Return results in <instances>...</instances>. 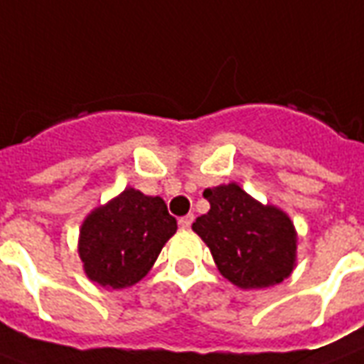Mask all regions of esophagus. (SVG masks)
Returning a JSON list of instances; mask_svg holds the SVG:
<instances>
[{
	"label": "esophagus",
	"instance_id": "esophagus-1",
	"mask_svg": "<svg viewBox=\"0 0 364 364\" xmlns=\"http://www.w3.org/2000/svg\"><path fill=\"white\" fill-rule=\"evenodd\" d=\"M192 223H193V215L192 213L184 215V217H180V219H178L180 229H190V227H192Z\"/></svg>",
	"mask_w": 364,
	"mask_h": 364
}]
</instances>
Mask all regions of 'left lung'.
<instances>
[{
  "label": "left lung",
  "instance_id": "left-lung-1",
  "mask_svg": "<svg viewBox=\"0 0 364 364\" xmlns=\"http://www.w3.org/2000/svg\"><path fill=\"white\" fill-rule=\"evenodd\" d=\"M209 211L192 229L211 250L217 269L238 289H266L296 266V229L283 209L262 203L237 184L208 188Z\"/></svg>",
  "mask_w": 364,
  "mask_h": 364
}]
</instances>
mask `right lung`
Returning <instances> with one entry per match:
<instances>
[{
	"label": "right lung",
	"instance_id": "add662e5",
	"mask_svg": "<svg viewBox=\"0 0 364 364\" xmlns=\"http://www.w3.org/2000/svg\"><path fill=\"white\" fill-rule=\"evenodd\" d=\"M176 229L163 198L126 188L81 223L77 252L85 275L105 289L132 287L149 273Z\"/></svg>",
	"mask_w": 364,
	"mask_h": 364
}]
</instances>
